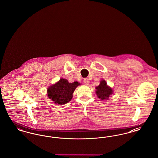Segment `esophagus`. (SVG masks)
<instances>
[{
    "mask_svg": "<svg viewBox=\"0 0 158 158\" xmlns=\"http://www.w3.org/2000/svg\"><path fill=\"white\" fill-rule=\"evenodd\" d=\"M83 82H84L85 85H88L89 83V80L88 79H87V78H85L84 79V81H83Z\"/></svg>",
    "mask_w": 158,
    "mask_h": 158,
    "instance_id": "1",
    "label": "esophagus"
}]
</instances>
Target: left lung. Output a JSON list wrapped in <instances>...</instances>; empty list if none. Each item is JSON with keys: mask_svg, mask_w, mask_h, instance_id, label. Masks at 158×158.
Returning <instances> with one entry per match:
<instances>
[{"mask_svg": "<svg viewBox=\"0 0 158 158\" xmlns=\"http://www.w3.org/2000/svg\"><path fill=\"white\" fill-rule=\"evenodd\" d=\"M96 94L101 100H108L113 94L112 88L107 85L105 80L101 81L99 85L96 87Z\"/></svg>", "mask_w": 158, "mask_h": 158, "instance_id": "obj_1", "label": "left lung"}]
</instances>
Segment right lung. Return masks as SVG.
Returning a JSON list of instances; mask_svg holds the SVG:
<instances>
[{"instance_id":"obj_1","label":"right lung","mask_w":158,"mask_h":158,"mask_svg":"<svg viewBox=\"0 0 158 158\" xmlns=\"http://www.w3.org/2000/svg\"><path fill=\"white\" fill-rule=\"evenodd\" d=\"M79 85L80 83L77 82L69 83L67 79L61 78L47 89L48 97L56 104H65L72 99L73 94Z\"/></svg>"}]
</instances>
